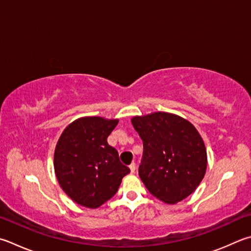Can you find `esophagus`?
Wrapping results in <instances>:
<instances>
[{"label":"esophagus","instance_id":"esophagus-1","mask_svg":"<svg viewBox=\"0 0 251 251\" xmlns=\"http://www.w3.org/2000/svg\"><path fill=\"white\" fill-rule=\"evenodd\" d=\"M129 169H130V172H131V173L135 172V170H136V165H135L134 162L130 163V165H129Z\"/></svg>","mask_w":251,"mask_h":251}]
</instances>
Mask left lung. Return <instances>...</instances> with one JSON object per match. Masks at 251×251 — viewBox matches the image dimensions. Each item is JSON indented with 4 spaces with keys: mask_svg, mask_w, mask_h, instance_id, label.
Listing matches in <instances>:
<instances>
[{
    "mask_svg": "<svg viewBox=\"0 0 251 251\" xmlns=\"http://www.w3.org/2000/svg\"><path fill=\"white\" fill-rule=\"evenodd\" d=\"M131 124L144 144L138 173L149 192L168 204L193 193L207 166L206 149L197 128L165 112L135 116Z\"/></svg>",
    "mask_w": 251,
    "mask_h": 251,
    "instance_id": "1",
    "label": "left lung"
}]
</instances>
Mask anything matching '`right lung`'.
<instances>
[{"mask_svg":"<svg viewBox=\"0 0 251 251\" xmlns=\"http://www.w3.org/2000/svg\"><path fill=\"white\" fill-rule=\"evenodd\" d=\"M118 120L99 116L72 122L59 138L53 167L61 189L82 206L98 208L115 195L122 179L130 172L120 161L107 137Z\"/></svg>","mask_w":251,"mask_h":251,"instance_id":"right-lung-1","label":"right lung"}]
</instances>
